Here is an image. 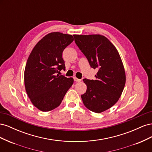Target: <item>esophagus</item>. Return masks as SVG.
<instances>
[{"mask_svg": "<svg viewBox=\"0 0 152 152\" xmlns=\"http://www.w3.org/2000/svg\"><path fill=\"white\" fill-rule=\"evenodd\" d=\"M73 79H74V81H75V82H80L81 81V79H77V77H74L73 78Z\"/></svg>", "mask_w": 152, "mask_h": 152, "instance_id": "34e87169", "label": "esophagus"}]
</instances>
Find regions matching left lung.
I'll return each instance as SVG.
<instances>
[{
    "instance_id": "obj_1",
    "label": "left lung",
    "mask_w": 152,
    "mask_h": 152,
    "mask_svg": "<svg viewBox=\"0 0 152 152\" xmlns=\"http://www.w3.org/2000/svg\"><path fill=\"white\" fill-rule=\"evenodd\" d=\"M75 44L98 71L96 80L84 79L86 92L81 95L85 107L95 113L111 108L120 98L126 84L121 58L113 44L102 35H73Z\"/></svg>"
}]
</instances>
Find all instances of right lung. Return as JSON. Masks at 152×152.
<instances>
[{
    "label": "right lung",
    "mask_w": 152,
    "mask_h": 152,
    "mask_svg": "<svg viewBox=\"0 0 152 152\" xmlns=\"http://www.w3.org/2000/svg\"><path fill=\"white\" fill-rule=\"evenodd\" d=\"M73 41L72 35L48 34L39 40L30 54L24 73L26 93L36 108L48 112L59 107L73 79L56 73L65 70L63 50Z\"/></svg>",
    "instance_id": "obj_1"
}]
</instances>
